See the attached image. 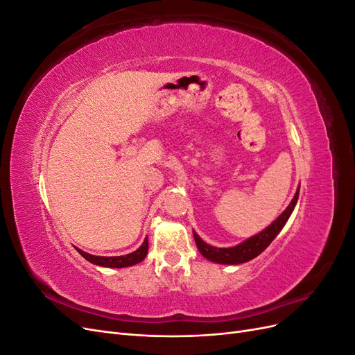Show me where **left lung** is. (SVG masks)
I'll list each match as a JSON object with an SVG mask.
<instances>
[{
  "label": "left lung",
  "mask_w": 355,
  "mask_h": 355,
  "mask_svg": "<svg viewBox=\"0 0 355 355\" xmlns=\"http://www.w3.org/2000/svg\"><path fill=\"white\" fill-rule=\"evenodd\" d=\"M297 197H299V188L296 191L292 202L288 204L287 209L270 225V227L265 228L262 232L253 235L252 239L245 240L244 243L235 245V247H230V249H218V247L209 245L194 232V240H196V244L198 247L200 253L206 257V259H209L211 262H216V263L239 265V263H244L247 261H252L253 257L261 254L266 249V247L271 244V241L277 237V234L283 230L287 219L290 218V214H292V211L296 206Z\"/></svg>",
  "instance_id": "obj_1"
}]
</instances>
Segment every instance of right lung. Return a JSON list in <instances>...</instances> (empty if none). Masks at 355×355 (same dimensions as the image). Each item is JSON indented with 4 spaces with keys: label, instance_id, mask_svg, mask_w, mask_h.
<instances>
[{
    "label": "right lung",
    "instance_id": "obj_1",
    "mask_svg": "<svg viewBox=\"0 0 355 355\" xmlns=\"http://www.w3.org/2000/svg\"><path fill=\"white\" fill-rule=\"evenodd\" d=\"M77 250L84 257V259H87L92 263L101 265V266H108V268H124V266L136 265L145 259V256L148 253V240L145 239L144 244L139 247L136 252L124 254V256H110V257L108 256H93V254L85 253L80 249H77Z\"/></svg>",
    "mask_w": 355,
    "mask_h": 355
}]
</instances>
